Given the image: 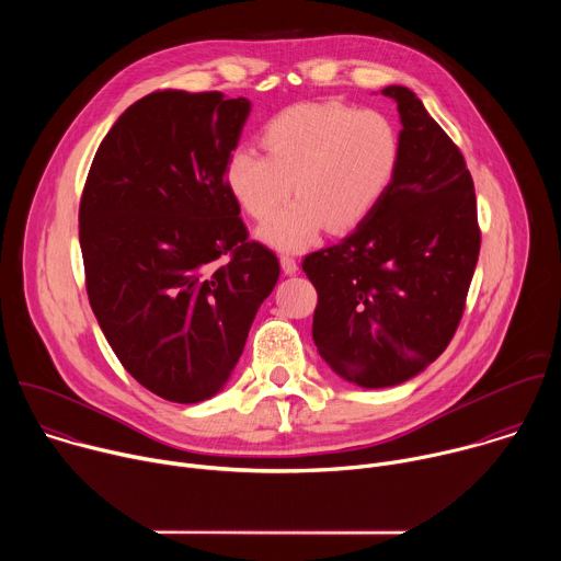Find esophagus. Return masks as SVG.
Listing matches in <instances>:
<instances>
[{"mask_svg":"<svg viewBox=\"0 0 561 561\" xmlns=\"http://www.w3.org/2000/svg\"><path fill=\"white\" fill-rule=\"evenodd\" d=\"M279 262H282V268H284L286 275H295L299 271V264H297V260L293 255H282Z\"/></svg>","mask_w":561,"mask_h":561,"instance_id":"esophagus-1","label":"esophagus"}]
</instances>
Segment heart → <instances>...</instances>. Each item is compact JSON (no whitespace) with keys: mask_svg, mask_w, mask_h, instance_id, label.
<instances>
[{"mask_svg":"<svg viewBox=\"0 0 561 561\" xmlns=\"http://www.w3.org/2000/svg\"><path fill=\"white\" fill-rule=\"evenodd\" d=\"M262 146H239L226 162V186L253 219H266L287 196L296 199L260 228L282 251L308 247L327 226H359L390 188L399 167V135L379 111L335 102L295 104L262 128Z\"/></svg>","mask_w":561,"mask_h":561,"instance_id":"b5f03b06","label":"heart"}]
</instances>
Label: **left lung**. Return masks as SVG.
<instances>
[{"instance_id": "left-lung-1", "label": "left lung", "mask_w": 561, "mask_h": 561, "mask_svg": "<svg viewBox=\"0 0 561 561\" xmlns=\"http://www.w3.org/2000/svg\"><path fill=\"white\" fill-rule=\"evenodd\" d=\"M381 95L402 119L397 175L348 237L301 262L317 290L314 346L362 388L402 383L446 351L482 244L459 148L413 91Z\"/></svg>"}]
</instances>
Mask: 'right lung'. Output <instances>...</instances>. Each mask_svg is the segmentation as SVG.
Returning <instances> with one entry per match:
<instances>
[{
  "mask_svg": "<svg viewBox=\"0 0 561 561\" xmlns=\"http://www.w3.org/2000/svg\"><path fill=\"white\" fill-rule=\"evenodd\" d=\"M249 113L217 91L141 98L100 144L79 202L91 308L122 366L169 402L224 388L279 279L224 178Z\"/></svg>",
  "mask_w": 561,
  "mask_h": 561,
  "instance_id": "add662e5",
  "label": "right lung"
}]
</instances>
